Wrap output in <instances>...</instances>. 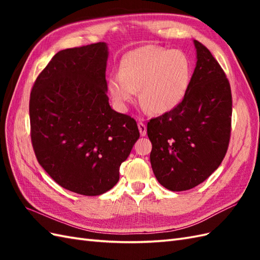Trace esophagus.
<instances>
[{
	"label": "esophagus",
	"instance_id": "esophagus-1",
	"mask_svg": "<svg viewBox=\"0 0 260 260\" xmlns=\"http://www.w3.org/2000/svg\"><path fill=\"white\" fill-rule=\"evenodd\" d=\"M137 126H139V131H140L141 135L145 136L146 135V125L144 123H141V121H140L139 125H137Z\"/></svg>",
	"mask_w": 260,
	"mask_h": 260
}]
</instances>
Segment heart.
I'll return each instance as SVG.
<instances>
[{
    "label": "heart",
    "instance_id": "obj_1",
    "mask_svg": "<svg viewBox=\"0 0 260 260\" xmlns=\"http://www.w3.org/2000/svg\"><path fill=\"white\" fill-rule=\"evenodd\" d=\"M191 81V62L185 53L156 46H143L121 58L119 73L107 78V91L120 109L139 101L151 113L161 115L183 101Z\"/></svg>",
    "mask_w": 260,
    "mask_h": 260
}]
</instances>
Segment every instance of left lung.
Segmentation results:
<instances>
[{"instance_id": "left-lung-1", "label": "left lung", "mask_w": 260, "mask_h": 260, "mask_svg": "<svg viewBox=\"0 0 260 260\" xmlns=\"http://www.w3.org/2000/svg\"><path fill=\"white\" fill-rule=\"evenodd\" d=\"M193 43L197 64L183 101L147 123L154 175L171 191L190 190L206 181L221 164L230 140L229 81L211 52Z\"/></svg>"}]
</instances>
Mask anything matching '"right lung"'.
<instances>
[{
  "label": "right lung",
  "instance_id": "add662e5",
  "mask_svg": "<svg viewBox=\"0 0 260 260\" xmlns=\"http://www.w3.org/2000/svg\"><path fill=\"white\" fill-rule=\"evenodd\" d=\"M105 42L66 49L38 76L30 95L31 141L39 164L82 196H101L117 183L140 132L107 97Z\"/></svg>",
  "mask_w": 260,
  "mask_h": 260
}]
</instances>
